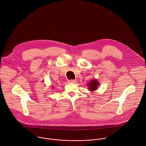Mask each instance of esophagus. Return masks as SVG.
<instances>
[{"label":"esophagus","instance_id":"esophagus-1","mask_svg":"<svg viewBox=\"0 0 146 146\" xmlns=\"http://www.w3.org/2000/svg\"><path fill=\"white\" fill-rule=\"evenodd\" d=\"M68 82L69 83H74L76 82V80H70L68 81Z\"/></svg>","mask_w":146,"mask_h":146}]
</instances>
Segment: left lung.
Returning a JSON list of instances; mask_svg holds the SVG:
<instances>
[{
    "mask_svg": "<svg viewBox=\"0 0 146 146\" xmlns=\"http://www.w3.org/2000/svg\"><path fill=\"white\" fill-rule=\"evenodd\" d=\"M89 86V90L93 91L98 89V86H99V83L98 80H93L91 82H89L88 85Z\"/></svg>",
    "mask_w": 146,
    "mask_h": 146,
    "instance_id": "left-lung-1",
    "label": "left lung"
}]
</instances>
